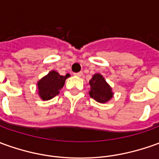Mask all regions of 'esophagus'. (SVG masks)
Segmentation results:
<instances>
[{"label":"esophagus","instance_id":"esophagus-1","mask_svg":"<svg viewBox=\"0 0 159 159\" xmlns=\"http://www.w3.org/2000/svg\"><path fill=\"white\" fill-rule=\"evenodd\" d=\"M82 72H80V73H73V75L74 76H77V77H81L82 76Z\"/></svg>","mask_w":159,"mask_h":159}]
</instances>
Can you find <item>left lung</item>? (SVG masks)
<instances>
[{
	"instance_id": "1",
	"label": "left lung",
	"mask_w": 159,
	"mask_h": 159,
	"mask_svg": "<svg viewBox=\"0 0 159 159\" xmlns=\"http://www.w3.org/2000/svg\"><path fill=\"white\" fill-rule=\"evenodd\" d=\"M89 84L91 86L89 91L91 98L95 99L97 102L107 103L112 98L113 93L111 91V87L101 74H94L90 80Z\"/></svg>"
}]
</instances>
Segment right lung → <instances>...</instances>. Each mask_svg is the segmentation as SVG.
Here are the masks:
<instances>
[{"instance_id":"right-lung-1","label":"right lung","mask_w":159,"mask_h":159,"mask_svg":"<svg viewBox=\"0 0 159 159\" xmlns=\"http://www.w3.org/2000/svg\"><path fill=\"white\" fill-rule=\"evenodd\" d=\"M70 76V74H66L65 76L60 75L56 71H51L40 79L37 83L39 96L43 100H49L60 93V90L64 86L66 80Z\"/></svg>"}]
</instances>
